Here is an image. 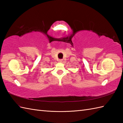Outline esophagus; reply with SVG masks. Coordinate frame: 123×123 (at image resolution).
Here are the masks:
<instances>
[{
	"instance_id": "esophagus-1",
	"label": "esophagus",
	"mask_w": 123,
	"mask_h": 123,
	"mask_svg": "<svg viewBox=\"0 0 123 123\" xmlns=\"http://www.w3.org/2000/svg\"><path fill=\"white\" fill-rule=\"evenodd\" d=\"M62 61H63V60H62V59H60V60H59V62H62Z\"/></svg>"
}]
</instances>
